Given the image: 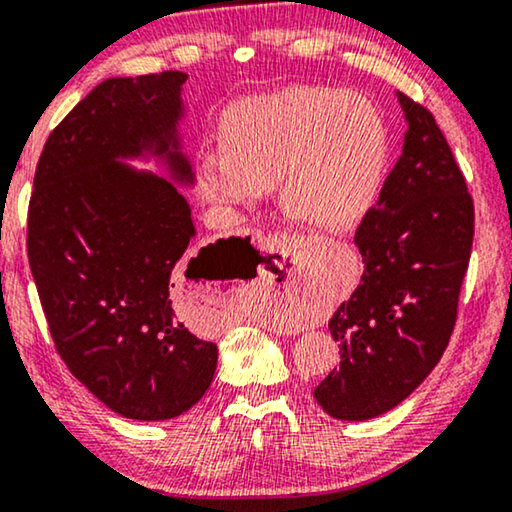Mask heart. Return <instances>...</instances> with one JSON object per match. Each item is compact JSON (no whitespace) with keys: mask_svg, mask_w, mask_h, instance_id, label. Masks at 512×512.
I'll list each match as a JSON object with an SVG mask.
<instances>
[{"mask_svg":"<svg viewBox=\"0 0 512 512\" xmlns=\"http://www.w3.org/2000/svg\"><path fill=\"white\" fill-rule=\"evenodd\" d=\"M223 149L197 158V181L218 207H246L282 186V209L326 232L354 227L375 202L386 128L356 94L289 87L246 98L220 121Z\"/></svg>","mask_w":512,"mask_h":512,"instance_id":"1","label":"heart"}]
</instances>
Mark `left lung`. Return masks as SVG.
Returning <instances> with one entry per match:
<instances>
[{
	"label": "left lung",
	"instance_id": "1",
	"mask_svg": "<svg viewBox=\"0 0 512 512\" xmlns=\"http://www.w3.org/2000/svg\"><path fill=\"white\" fill-rule=\"evenodd\" d=\"M402 156L356 230L365 271L331 317L340 365L315 388L326 414L368 421L409 398L455 329L474 243V200L432 112L398 94Z\"/></svg>",
	"mask_w": 512,
	"mask_h": 512
}]
</instances>
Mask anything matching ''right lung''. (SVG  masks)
<instances>
[{
  "instance_id": "right-lung-1",
  "label": "right lung",
  "mask_w": 512,
  "mask_h": 512,
  "mask_svg": "<svg viewBox=\"0 0 512 512\" xmlns=\"http://www.w3.org/2000/svg\"><path fill=\"white\" fill-rule=\"evenodd\" d=\"M186 78L165 71L91 89L50 133L29 197V269L57 354L105 407L135 421L181 416L218 363L216 345L190 333L174 303L188 278L223 273L218 241L190 257L183 195L119 163L149 151L174 179L193 181L177 140Z\"/></svg>"
}]
</instances>
